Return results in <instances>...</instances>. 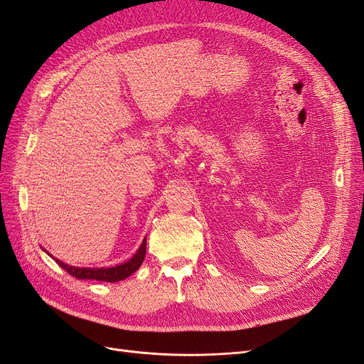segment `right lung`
Listing matches in <instances>:
<instances>
[{
	"instance_id": "add662e5",
	"label": "right lung",
	"mask_w": 364,
	"mask_h": 364,
	"mask_svg": "<svg viewBox=\"0 0 364 364\" xmlns=\"http://www.w3.org/2000/svg\"><path fill=\"white\" fill-rule=\"evenodd\" d=\"M146 243L147 240L144 238L142 240V245L139 246V249L136 250V253L134 257H132L129 261L119 264V266H115V267H107V269H87V267H74V266H70V264H65L62 262L60 259L51 257L50 253L48 255L56 261L59 266L67 270L71 277L77 278V279H95V281H106V282H118V281H123L126 279L127 277H130L132 273L136 272L139 267L142 261H144V257H146ZM47 252V250H46Z\"/></svg>"
}]
</instances>
